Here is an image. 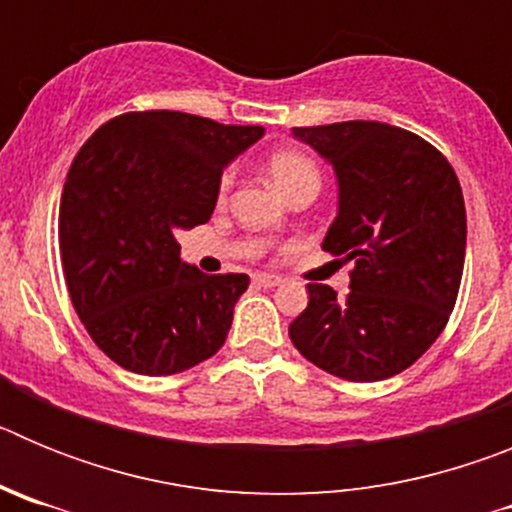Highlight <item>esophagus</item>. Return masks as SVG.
<instances>
[{
  "label": "esophagus",
  "mask_w": 512,
  "mask_h": 512,
  "mask_svg": "<svg viewBox=\"0 0 512 512\" xmlns=\"http://www.w3.org/2000/svg\"><path fill=\"white\" fill-rule=\"evenodd\" d=\"M253 284H259V287H279L282 284V277H274V274H253Z\"/></svg>",
  "instance_id": "1"
}]
</instances>
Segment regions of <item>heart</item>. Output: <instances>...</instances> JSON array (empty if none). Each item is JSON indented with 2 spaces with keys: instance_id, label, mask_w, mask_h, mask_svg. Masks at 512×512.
Returning a JSON list of instances; mask_svg holds the SVG:
<instances>
[{
  "instance_id": "1",
  "label": "heart",
  "mask_w": 512,
  "mask_h": 512,
  "mask_svg": "<svg viewBox=\"0 0 512 512\" xmlns=\"http://www.w3.org/2000/svg\"><path fill=\"white\" fill-rule=\"evenodd\" d=\"M269 174L271 179H274V184L279 187V192L284 194L305 182H320L318 166L312 164L307 156H302V153H295V151H282L277 153V156H271ZM230 184H233V171H225L220 189L225 192Z\"/></svg>"
}]
</instances>
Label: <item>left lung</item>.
Here are the masks:
<instances>
[{"label": "left lung", "mask_w": 512, "mask_h": 512, "mask_svg": "<svg viewBox=\"0 0 512 512\" xmlns=\"http://www.w3.org/2000/svg\"><path fill=\"white\" fill-rule=\"evenodd\" d=\"M292 135L333 166L338 215L323 251L354 261L351 292L307 284L295 348L333 377L379 382L420 359L459 295L467 210L451 164L410 130L348 120Z\"/></svg>", "instance_id": "1"}]
</instances>
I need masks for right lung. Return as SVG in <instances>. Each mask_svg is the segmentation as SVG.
<instances>
[{
	"label": "right lung",
	"instance_id": "obj_1",
	"mask_svg": "<svg viewBox=\"0 0 512 512\" xmlns=\"http://www.w3.org/2000/svg\"><path fill=\"white\" fill-rule=\"evenodd\" d=\"M264 135L187 112H128L81 146L61 194V261L74 310L115 364L146 377L220 351L246 274L179 259L176 230L210 220L220 176Z\"/></svg>",
	"mask_w": 512,
	"mask_h": 512
}]
</instances>
